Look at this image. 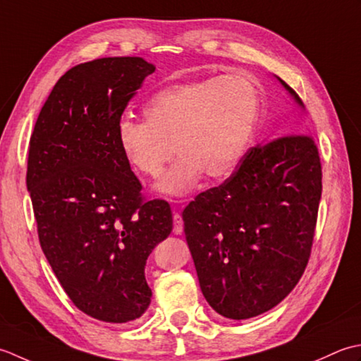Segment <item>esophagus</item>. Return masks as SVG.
Masks as SVG:
<instances>
[{"label":"esophagus","mask_w":361,"mask_h":361,"mask_svg":"<svg viewBox=\"0 0 361 361\" xmlns=\"http://www.w3.org/2000/svg\"><path fill=\"white\" fill-rule=\"evenodd\" d=\"M173 221H174L173 232H174L176 235H180V233L183 232V219H182V216L179 215V213H174Z\"/></svg>","instance_id":"obj_1"}]
</instances>
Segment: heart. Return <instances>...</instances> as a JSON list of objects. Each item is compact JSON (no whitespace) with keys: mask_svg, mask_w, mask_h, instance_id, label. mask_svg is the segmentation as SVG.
Instances as JSON below:
<instances>
[{"mask_svg":"<svg viewBox=\"0 0 361 361\" xmlns=\"http://www.w3.org/2000/svg\"><path fill=\"white\" fill-rule=\"evenodd\" d=\"M260 112L259 90L243 75H216L173 85L146 102L145 120L123 116L116 143L135 171L157 178L174 151L179 160L159 182L183 195L202 176L223 180L237 170Z\"/></svg>","mask_w":361,"mask_h":361,"instance_id":"b5f03b06","label":"heart"}]
</instances>
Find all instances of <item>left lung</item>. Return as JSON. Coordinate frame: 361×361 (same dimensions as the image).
I'll return each mask as SVG.
<instances>
[{
    "label": "left lung",
    "mask_w": 361,
    "mask_h": 361,
    "mask_svg": "<svg viewBox=\"0 0 361 361\" xmlns=\"http://www.w3.org/2000/svg\"><path fill=\"white\" fill-rule=\"evenodd\" d=\"M302 130V123H291L285 135L249 149L221 185L200 193L182 212L201 291L224 318L249 319L271 310L304 274L322 171L314 140Z\"/></svg>",
    "instance_id": "8db88e82"
}]
</instances>
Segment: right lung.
<instances>
[{
    "label": "right lung",
    "instance_id": "obj_1",
    "mask_svg": "<svg viewBox=\"0 0 361 361\" xmlns=\"http://www.w3.org/2000/svg\"><path fill=\"white\" fill-rule=\"evenodd\" d=\"M154 70L142 57L76 65L51 90L29 142L42 251L71 302L114 324L149 307L146 260L173 231L170 204L145 201L116 143V123Z\"/></svg>",
    "mask_w": 361,
    "mask_h": 361
}]
</instances>
